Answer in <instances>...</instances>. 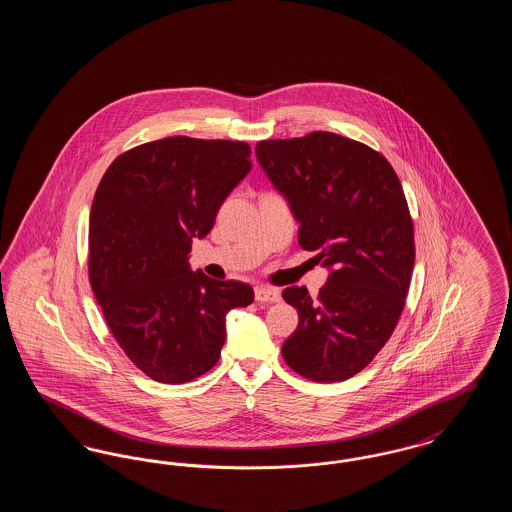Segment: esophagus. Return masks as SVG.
Returning a JSON list of instances; mask_svg holds the SVG:
<instances>
[{"instance_id":"34e87169","label":"esophagus","mask_w":512,"mask_h":512,"mask_svg":"<svg viewBox=\"0 0 512 512\" xmlns=\"http://www.w3.org/2000/svg\"><path fill=\"white\" fill-rule=\"evenodd\" d=\"M255 299L259 303H278L282 299L280 292L276 288H268V286H259L255 288Z\"/></svg>"}]
</instances>
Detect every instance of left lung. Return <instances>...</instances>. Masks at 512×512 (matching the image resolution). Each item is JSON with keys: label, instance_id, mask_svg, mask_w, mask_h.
Returning a JSON list of instances; mask_svg holds the SVG:
<instances>
[{"label": "left lung", "instance_id": "left-lung-1", "mask_svg": "<svg viewBox=\"0 0 512 512\" xmlns=\"http://www.w3.org/2000/svg\"><path fill=\"white\" fill-rule=\"evenodd\" d=\"M272 186L299 222V245L328 268L318 297L282 292L299 315L282 357L313 382H343L390 340L414 267V230L388 159L332 132L255 147Z\"/></svg>", "mask_w": 512, "mask_h": 512}]
</instances>
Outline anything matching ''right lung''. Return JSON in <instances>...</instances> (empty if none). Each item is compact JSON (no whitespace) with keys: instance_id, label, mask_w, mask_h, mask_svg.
Returning a JSON list of instances; mask_svg holds the SVG:
<instances>
[{"instance_id":"right-lung-1","label":"right lung","mask_w":512,"mask_h":512,"mask_svg":"<svg viewBox=\"0 0 512 512\" xmlns=\"http://www.w3.org/2000/svg\"><path fill=\"white\" fill-rule=\"evenodd\" d=\"M245 142L172 136L119 155L90 213V284L126 357L163 384L217 365L226 315L253 288L190 268L220 205L251 171Z\"/></svg>"}]
</instances>
